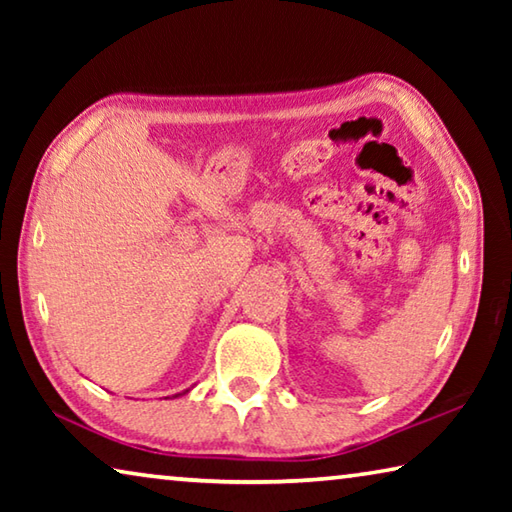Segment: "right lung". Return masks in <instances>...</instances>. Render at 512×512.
I'll return each mask as SVG.
<instances>
[{
  "label": "right lung",
  "mask_w": 512,
  "mask_h": 512,
  "mask_svg": "<svg viewBox=\"0 0 512 512\" xmlns=\"http://www.w3.org/2000/svg\"><path fill=\"white\" fill-rule=\"evenodd\" d=\"M187 393V391H185ZM178 395H183V393H178ZM178 395H173V397H178Z\"/></svg>",
  "instance_id": "obj_1"
}]
</instances>
